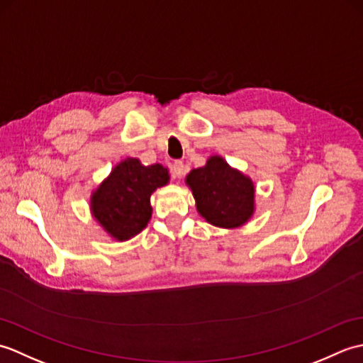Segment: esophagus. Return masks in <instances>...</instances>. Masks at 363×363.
<instances>
[{
    "instance_id": "1",
    "label": "esophagus",
    "mask_w": 363,
    "mask_h": 363,
    "mask_svg": "<svg viewBox=\"0 0 363 363\" xmlns=\"http://www.w3.org/2000/svg\"><path fill=\"white\" fill-rule=\"evenodd\" d=\"M184 172H186V167H184L182 162L181 160H174L173 165H172V174L174 177H182Z\"/></svg>"
}]
</instances>
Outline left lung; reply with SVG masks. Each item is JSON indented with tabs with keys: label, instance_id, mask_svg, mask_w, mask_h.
Instances as JSON below:
<instances>
[{
	"label": "left lung",
	"instance_id": "left-lung-1",
	"mask_svg": "<svg viewBox=\"0 0 363 363\" xmlns=\"http://www.w3.org/2000/svg\"><path fill=\"white\" fill-rule=\"evenodd\" d=\"M186 181L196 199L198 212L211 225L233 229L251 218L254 184L220 156H212L204 167L191 169Z\"/></svg>",
	"mask_w": 363,
	"mask_h": 363
}]
</instances>
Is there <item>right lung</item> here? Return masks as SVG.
I'll use <instances>...</instances> for the list:
<instances>
[{
	"label": "right lung",
	"instance_id": "add662e5",
	"mask_svg": "<svg viewBox=\"0 0 363 363\" xmlns=\"http://www.w3.org/2000/svg\"><path fill=\"white\" fill-rule=\"evenodd\" d=\"M168 179V169L160 164L145 167L138 159L128 157L91 195V213L113 238L129 240L148 225L151 194Z\"/></svg>",
	"mask_w": 363,
	"mask_h": 363
}]
</instances>
